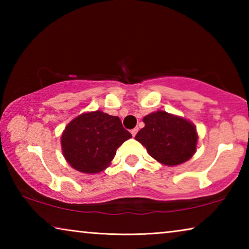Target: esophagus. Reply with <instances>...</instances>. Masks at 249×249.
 <instances>
[{"label": "esophagus", "instance_id": "esophagus-1", "mask_svg": "<svg viewBox=\"0 0 249 249\" xmlns=\"http://www.w3.org/2000/svg\"><path fill=\"white\" fill-rule=\"evenodd\" d=\"M137 132H138V128H133L132 130H130V133H132V135H133V137H134V136H136V134H137Z\"/></svg>", "mask_w": 249, "mask_h": 249}]
</instances>
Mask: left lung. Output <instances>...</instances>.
<instances>
[{
    "instance_id": "obj_1",
    "label": "left lung",
    "mask_w": 249,
    "mask_h": 249,
    "mask_svg": "<svg viewBox=\"0 0 249 249\" xmlns=\"http://www.w3.org/2000/svg\"><path fill=\"white\" fill-rule=\"evenodd\" d=\"M145 127L135 140L146 147L151 157L167 166L180 165L196 153L197 135L190 122L163 111L144 117Z\"/></svg>"
}]
</instances>
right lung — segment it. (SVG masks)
I'll use <instances>...</instances> for the list:
<instances>
[{"label":"right lung","mask_w":249,"mask_h":249,"mask_svg":"<svg viewBox=\"0 0 249 249\" xmlns=\"http://www.w3.org/2000/svg\"><path fill=\"white\" fill-rule=\"evenodd\" d=\"M130 137L119 117L95 111L70 122L62 133L61 146L71 167L84 174H96L109 165L116 149Z\"/></svg>","instance_id":"obj_1"}]
</instances>
